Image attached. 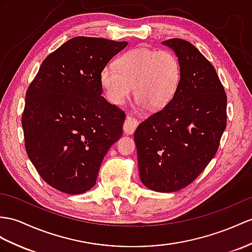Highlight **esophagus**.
<instances>
[{
  "instance_id": "esophagus-1",
  "label": "esophagus",
  "mask_w": 252,
  "mask_h": 252,
  "mask_svg": "<svg viewBox=\"0 0 252 252\" xmlns=\"http://www.w3.org/2000/svg\"><path fill=\"white\" fill-rule=\"evenodd\" d=\"M139 123L137 120H134L131 116H126V120L124 125H123V129H124V132L126 134H132L136 130V128L138 127Z\"/></svg>"
}]
</instances>
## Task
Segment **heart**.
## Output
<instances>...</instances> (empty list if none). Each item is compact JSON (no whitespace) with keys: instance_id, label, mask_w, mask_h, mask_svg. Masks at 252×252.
<instances>
[{"instance_id":"obj_1","label":"heart","mask_w":252,"mask_h":252,"mask_svg":"<svg viewBox=\"0 0 252 252\" xmlns=\"http://www.w3.org/2000/svg\"><path fill=\"white\" fill-rule=\"evenodd\" d=\"M181 80V64L168 50L134 48L121 54L115 66L106 65L100 72V84L108 100L120 106L131 87L138 106L160 109L175 95Z\"/></svg>"}]
</instances>
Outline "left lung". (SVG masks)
I'll return each instance as SVG.
<instances>
[{
	"mask_svg": "<svg viewBox=\"0 0 252 252\" xmlns=\"http://www.w3.org/2000/svg\"><path fill=\"white\" fill-rule=\"evenodd\" d=\"M175 52L181 80L172 99L134 131L140 180L158 192L191 184L216 155L226 126V94L216 69L189 41H162Z\"/></svg>",
	"mask_w": 252,
	"mask_h": 252,
	"instance_id": "left-lung-1",
	"label": "left lung"
}]
</instances>
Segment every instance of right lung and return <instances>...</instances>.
Wrapping results in <instances>:
<instances>
[{
    "instance_id": "right-lung-1",
    "label": "right lung",
    "mask_w": 252,
    "mask_h": 252,
    "mask_svg": "<svg viewBox=\"0 0 252 252\" xmlns=\"http://www.w3.org/2000/svg\"><path fill=\"white\" fill-rule=\"evenodd\" d=\"M127 45L71 38L48 55L27 91L22 128L28 156L60 191L80 194L94 187L103 157L122 137L125 113L101 96L100 72Z\"/></svg>"
}]
</instances>
